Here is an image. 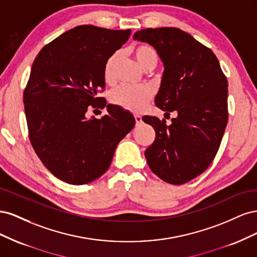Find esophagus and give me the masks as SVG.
<instances>
[{
    "label": "esophagus",
    "instance_id": "34e87169",
    "mask_svg": "<svg viewBox=\"0 0 257 257\" xmlns=\"http://www.w3.org/2000/svg\"><path fill=\"white\" fill-rule=\"evenodd\" d=\"M135 121H136V124H141L143 122L142 116L138 115V114H135Z\"/></svg>",
    "mask_w": 257,
    "mask_h": 257
}]
</instances>
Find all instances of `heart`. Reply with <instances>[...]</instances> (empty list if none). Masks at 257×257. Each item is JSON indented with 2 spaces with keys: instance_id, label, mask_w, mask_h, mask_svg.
I'll use <instances>...</instances> for the list:
<instances>
[{
  "instance_id": "heart-1",
  "label": "heart",
  "mask_w": 257,
  "mask_h": 257,
  "mask_svg": "<svg viewBox=\"0 0 257 257\" xmlns=\"http://www.w3.org/2000/svg\"><path fill=\"white\" fill-rule=\"evenodd\" d=\"M133 52L138 65L144 71H151V69L157 66L159 54L152 46L147 44L138 45L134 48ZM118 58L119 53L115 52L106 62L104 66V79L106 82L112 81L113 67ZM152 92L149 88H133L127 87V85H120V87L113 89L109 95V99L112 104L132 111L142 110L150 102Z\"/></svg>"
}]
</instances>
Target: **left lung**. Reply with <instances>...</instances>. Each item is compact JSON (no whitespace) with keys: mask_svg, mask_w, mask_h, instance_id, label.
Listing matches in <instances>:
<instances>
[{"mask_svg":"<svg viewBox=\"0 0 257 257\" xmlns=\"http://www.w3.org/2000/svg\"><path fill=\"white\" fill-rule=\"evenodd\" d=\"M133 40L157 50L164 72L154 102L177 114L169 125L143 116L155 131L147 163L163 181L186 183L205 172L219 150L228 119L227 79L215 54L180 29H145Z\"/></svg>","mask_w":257,"mask_h":257,"instance_id":"obj_1","label":"left lung"}]
</instances>
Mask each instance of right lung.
<instances>
[{"instance_id": "obj_1", "label": "right lung", "mask_w": 257, "mask_h": 257, "mask_svg": "<svg viewBox=\"0 0 257 257\" xmlns=\"http://www.w3.org/2000/svg\"><path fill=\"white\" fill-rule=\"evenodd\" d=\"M131 30L79 26L37 54L23 93L31 144L60 180L80 185L109 168L116 146L135 125L130 111L97 97L105 88L107 60L128 40ZM92 104L107 114L85 116Z\"/></svg>"}]
</instances>
